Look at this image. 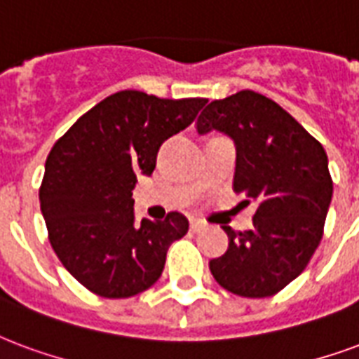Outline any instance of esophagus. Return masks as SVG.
Segmentation results:
<instances>
[{"instance_id":"1","label":"esophagus","mask_w":359,"mask_h":359,"mask_svg":"<svg viewBox=\"0 0 359 359\" xmlns=\"http://www.w3.org/2000/svg\"><path fill=\"white\" fill-rule=\"evenodd\" d=\"M190 228H192V232H200V230H203L205 228V222L201 219H196V217H192L190 219Z\"/></svg>"}]
</instances>
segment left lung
Wrapping results in <instances>:
<instances>
[{
  "label": "left lung",
  "instance_id": "8db88e82",
  "mask_svg": "<svg viewBox=\"0 0 359 359\" xmlns=\"http://www.w3.org/2000/svg\"><path fill=\"white\" fill-rule=\"evenodd\" d=\"M196 127L233 140V190L257 201L251 230L222 226L230 243L209 262L211 274L233 294L272 297L301 276L320 245L333 198L327 154L293 116L255 91L213 100Z\"/></svg>",
  "mask_w": 359,
  "mask_h": 359
}]
</instances>
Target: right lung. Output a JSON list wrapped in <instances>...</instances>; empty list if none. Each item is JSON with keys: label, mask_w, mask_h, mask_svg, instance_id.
<instances>
[{"label": "right lung", "mask_w": 359, "mask_h": 359, "mask_svg": "<svg viewBox=\"0 0 359 359\" xmlns=\"http://www.w3.org/2000/svg\"><path fill=\"white\" fill-rule=\"evenodd\" d=\"M205 98L114 93L55 142L39 203L62 266L98 297L127 299L152 287L167 249L188 232L184 215L135 220L137 177L156 169L159 146L187 129Z\"/></svg>", "instance_id": "add662e5"}]
</instances>
